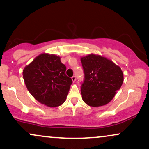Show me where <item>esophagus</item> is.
<instances>
[{"instance_id":"34e87169","label":"esophagus","mask_w":149,"mask_h":149,"mask_svg":"<svg viewBox=\"0 0 149 149\" xmlns=\"http://www.w3.org/2000/svg\"><path fill=\"white\" fill-rule=\"evenodd\" d=\"M71 79H72V81L74 83V82H76V77L75 76H73L72 78H71Z\"/></svg>"}]
</instances>
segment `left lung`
Here are the masks:
<instances>
[{"mask_svg":"<svg viewBox=\"0 0 149 149\" xmlns=\"http://www.w3.org/2000/svg\"><path fill=\"white\" fill-rule=\"evenodd\" d=\"M80 60L85 74L80 88L83 102L93 107L109 103L123 83L122 70L112 61L97 54H88Z\"/></svg>","mask_w":149,"mask_h":149,"instance_id":"8db88e82","label":"left lung"}]
</instances>
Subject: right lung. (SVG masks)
<instances>
[{
	"label": "right lung",
	"mask_w": 149,
	"mask_h": 149,
	"mask_svg": "<svg viewBox=\"0 0 149 149\" xmlns=\"http://www.w3.org/2000/svg\"><path fill=\"white\" fill-rule=\"evenodd\" d=\"M66 67L55 54H40L23 70V78L31 95L49 107L66 101L73 81L66 75Z\"/></svg>",
	"instance_id": "obj_1"
}]
</instances>
